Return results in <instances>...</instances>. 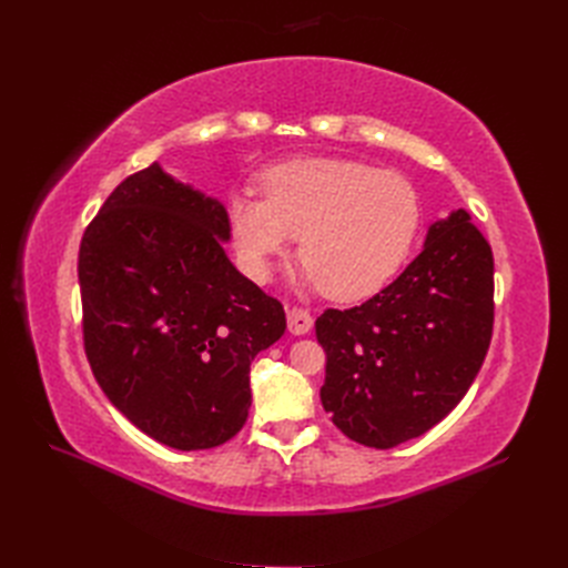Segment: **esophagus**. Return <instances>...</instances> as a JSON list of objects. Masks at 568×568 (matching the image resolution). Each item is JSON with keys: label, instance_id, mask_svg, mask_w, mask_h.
Instances as JSON below:
<instances>
[{"label": "esophagus", "instance_id": "esophagus-1", "mask_svg": "<svg viewBox=\"0 0 568 568\" xmlns=\"http://www.w3.org/2000/svg\"><path fill=\"white\" fill-rule=\"evenodd\" d=\"M286 320H288V332L294 336H305L313 329L311 313L301 311V307H291V311H286Z\"/></svg>", "mask_w": 568, "mask_h": 568}]
</instances>
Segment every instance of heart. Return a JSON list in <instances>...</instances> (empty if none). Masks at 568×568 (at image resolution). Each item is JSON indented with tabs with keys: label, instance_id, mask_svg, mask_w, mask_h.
I'll list each match as a JSON object with an SVG mask.
<instances>
[{
	"label": "heart",
	"instance_id": "heart-1",
	"mask_svg": "<svg viewBox=\"0 0 568 568\" xmlns=\"http://www.w3.org/2000/svg\"><path fill=\"white\" fill-rule=\"evenodd\" d=\"M265 196L239 189L227 225L239 263L255 282L272 277L301 234L303 280L336 301L379 291L417 242L422 201L393 170L346 159H303L270 168Z\"/></svg>",
	"mask_w": 568,
	"mask_h": 568
}]
</instances>
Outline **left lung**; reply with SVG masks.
<instances>
[{"instance_id": "left-lung-1", "label": "left lung", "mask_w": 568, "mask_h": 568, "mask_svg": "<svg viewBox=\"0 0 568 568\" xmlns=\"http://www.w3.org/2000/svg\"><path fill=\"white\" fill-rule=\"evenodd\" d=\"M493 251L457 209L426 232L398 280L351 311H324V409L351 440L388 450L445 419L493 336Z\"/></svg>"}]
</instances>
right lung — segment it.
Returning <instances> with one entry per match:
<instances>
[{"mask_svg": "<svg viewBox=\"0 0 568 568\" xmlns=\"http://www.w3.org/2000/svg\"><path fill=\"white\" fill-rule=\"evenodd\" d=\"M217 199L151 163L120 182L78 261L84 353L111 405L175 450L242 432L253 357L280 341L284 307L225 253Z\"/></svg>", "mask_w": 568, "mask_h": 568, "instance_id": "add662e5", "label": "right lung"}]
</instances>
